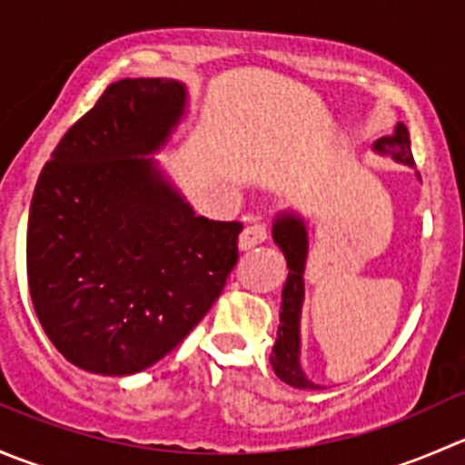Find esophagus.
<instances>
[{"instance_id": "obj_1", "label": "esophagus", "mask_w": 465, "mask_h": 465, "mask_svg": "<svg viewBox=\"0 0 465 465\" xmlns=\"http://www.w3.org/2000/svg\"><path fill=\"white\" fill-rule=\"evenodd\" d=\"M267 236H270V232H267L265 224H252V227H247L245 232L241 233V238H238V247H241V250H252V247L265 242Z\"/></svg>"}]
</instances>
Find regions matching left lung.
<instances>
[{"instance_id":"obj_1","label":"left lung","mask_w":465,"mask_h":465,"mask_svg":"<svg viewBox=\"0 0 465 465\" xmlns=\"http://www.w3.org/2000/svg\"><path fill=\"white\" fill-rule=\"evenodd\" d=\"M373 150L380 154H391L396 162L411 166L414 157H411L410 148V133L402 124L396 125L393 134L389 137H380L373 143ZM272 238L276 245L283 252L285 261H288V279L283 285V302H281V323L279 332H276L274 349H272L270 362L274 373L283 380L285 384L297 389H320L312 380L306 378L302 371V335H299V322H302V306H303V270H306V256H308V227L306 220L297 213H281L276 215L274 224H272Z\"/></svg>"}]
</instances>
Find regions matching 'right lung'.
Masks as SVG:
<instances>
[{
    "label": "right lung",
    "mask_w": 465,
    "mask_h": 465,
    "mask_svg": "<svg viewBox=\"0 0 465 465\" xmlns=\"http://www.w3.org/2000/svg\"><path fill=\"white\" fill-rule=\"evenodd\" d=\"M184 110L180 81L112 83L37 177L26 227L33 308L83 371L153 367L209 312L238 261L242 224L195 215L148 157Z\"/></svg>",
    "instance_id": "right-lung-1"
}]
</instances>
